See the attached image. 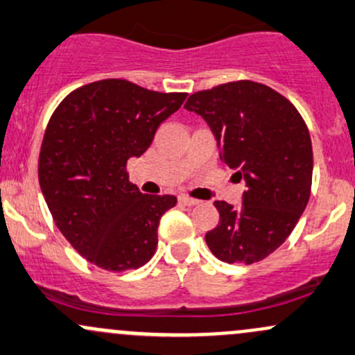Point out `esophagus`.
I'll use <instances>...</instances> for the list:
<instances>
[{"label": "esophagus", "mask_w": 355, "mask_h": 355, "mask_svg": "<svg viewBox=\"0 0 355 355\" xmlns=\"http://www.w3.org/2000/svg\"><path fill=\"white\" fill-rule=\"evenodd\" d=\"M178 200H180V202L184 204V206H189V207L197 206V204H199V200L192 199V197H187V196H180V197H178Z\"/></svg>", "instance_id": "esophagus-1"}]
</instances>
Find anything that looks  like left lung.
<instances>
[{
  "mask_svg": "<svg viewBox=\"0 0 355 355\" xmlns=\"http://www.w3.org/2000/svg\"><path fill=\"white\" fill-rule=\"evenodd\" d=\"M185 109L207 122L219 156L245 182L241 207L216 200L219 225L206 233L227 263L263 260L300 221L311 190L313 149L296 107L255 81H233L189 96Z\"/></svg>",
  "mask_w": 355,
  "mask_h": 355,
  "instance_id": "1",
  "label": "left lung"
}]
</instances>
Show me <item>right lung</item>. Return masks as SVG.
I'll return each mask as SVG.
<instances>
[{"label":"right lung","instance_id":"1","mask_svg":"<svg viewBox=\"0 0 355 355\" xmlns=\"http://www.w3.org/2000/svg\"><path fill=\"white\" fill-rule=\"evenodd\" d=\"M185 98L102 80L74 89L52 114L39 156L40 190L59 231L96 267L124 272L155 255L159 219L177 197L144 196L125 165Z\"/></svg>","mask_w":355,"mask_h":355}]
</instances>
